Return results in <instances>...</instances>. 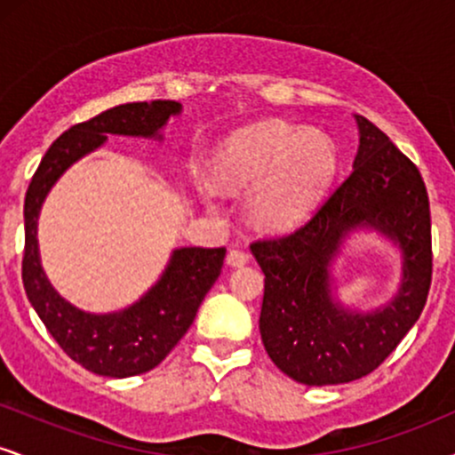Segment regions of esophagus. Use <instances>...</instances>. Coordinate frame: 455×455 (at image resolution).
<instances>
[{
  "label": "esophagus",
  "mask_w": 455,
  "mask_h": 455,
  "mask_svg": "<svg viewBox=\"0 0 455 455\" xmlns=\"http://www.w3.org/2000/svg\"><path fill=\"white\" fill-rule=\"evenodd\" d=\"M248 259H250V254L243 252V250H237V248H233L231 252L227 254V263L231 265V267H242V265L248 263Z\"/></svg>",
  "instance_id": "esophagus-1"
}]
</instances>
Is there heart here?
Here are the masks:
<instances>
[{
  "instance_id": "1",
  "label": "heart",
  "mask_w": 455,
  "mask_h": 455,
  "mask_svg": "<svg viewBox=\"0 0 455 455\" xmlns=\"http://www.w3.org/2000/svg\"><path fill=\"white\" fill-rule=\"evenodd\" d=\"M338 171V149L325 132L280 119L248 124L216 143L207 158L213 188L245 196L250 222L267 233L299 227L316 210ZM210 196V188L201 186Z\"/></svg>"
}]
</instances>
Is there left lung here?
Returning a JSON list of instances; mask_svg holds the SVG:
<instances>
[{
  "label": "left lung",
  "mask_w": 455,
  "mask_h": 455,
  "mask_svg": "<svg viewBox=\"0 0 455 455\" xmlns=\"http://www.w3.org/2000/svg\"><path fill=\"white\" fill-rule=\"evenodd\" d=\"M353 173L299 231L250 245L265 274V351L297 383H351L377 370L424 310L432 278L430 203L419 171L385 132L355 115ZM374 230L401 252V284L374 311L337 299L332 265L353 232Z\"/></svg>",
  "instance_id": "8db88e82"
}]
</instances>
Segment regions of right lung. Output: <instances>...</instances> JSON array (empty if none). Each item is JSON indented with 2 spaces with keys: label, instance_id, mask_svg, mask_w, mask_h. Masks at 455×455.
I'll use <instances>...</instances> for the list:
<instances>
[{
  "label": "right lung",
  "instance_id": "right-lung-1",
  "mask_svg": "<svg viewBox=\"0 0 455 455\" xmlns=\"http://www.w3.org/2000/svg\"><path fill=\"white\" fill-rule=\"evenodd\" d=\"M177 115L181 104L175 100L128 102L76 124L51 145L25 195V293L68 357L100 377H137L173 351L220 275L227 250L175 248L160 278L134 304L98 315L70 304L46 278L38 248L40 210L57 180L111 134L162 140V130Z\"/></svg>",
  "mask_w": 455,
  "mask_h": 455
}]
</instances>
